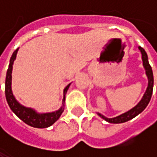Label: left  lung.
<instances>
[{
  "label": "left lung",
  "instance_id": "left-lung-1",
  "mask_svg": "<svg viewBox=\"0 0 157 157\" xmlns=\"http://www.w3.org/2000/svg\"><path fill=\"white\" fill-rule=\"evenodd\" d=\"M138 48L141 51L143 64H144V67L145 69V73H146V75H147V78H148L147 89H146L142 100L138 103V105L136 106H135L130 111H128V112H126V113H123V114H121L119 116H116V117H113V118H106L105 116H104L103 114L98 113V115H100L103 119H105L108 123H111V124H121V123H124V122H127V121L133 119L134 117L138 115L140 113H142L144 110V108L147 106V105L149 104V102L151 100V96H152V94H153V86H154L153 71H152V67L149 64L148 57H147V54H146L145 51L141 46H139Z\"/></svg>",
  "mask_w": 157,
  "mask_h": 157
}]
</instances>
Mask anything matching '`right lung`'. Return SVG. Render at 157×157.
Segmentation results:
<instances>
[{
	"instance_id": "add662e5",
	"label": "right lung",
	"mask_w": 157,
	"mask_h": 157,
	"mask_svg": "<svg viewBox=\"0 0 157 157\" xmlns=\"http://www.w3.org/2000/svg\"><path fill=\"white\" fill-rule=\"evenodd\" d=\"M19 48L16 49L13 52L11 60H10V64L9 68L7 70V75H6V80H5V95H6V100L7 103L10 106L12 111L15 113L16 115L22 120L25 124H27L30 126L36 127V128H45L51 126L53 123H55L61 114L63 112V107H61L56 112L52 113H37L34 110L31 108H27L20 105L16 99L14 98L13 92H12V71H13V64L16 58V54L18 52ZM70 84H68L65 89H64V94L67 92ZM64 101V98H63Z\"/></svg>"
}]
</instances>
